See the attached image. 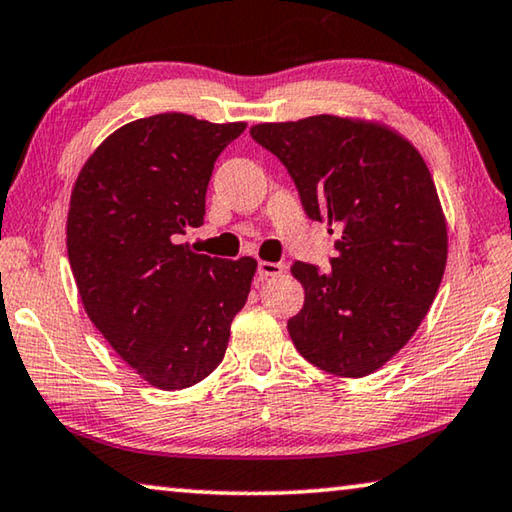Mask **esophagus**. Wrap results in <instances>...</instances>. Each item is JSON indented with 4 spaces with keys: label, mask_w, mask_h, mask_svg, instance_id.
I'll list each match as a JSON object with an SVG mask.
<instances>
[{
    "label": "esophagus",
    "mask_w": 512,
    "mask_h": 512,
    "mask_svg": "<svg viewBox=\"0 0 512 512\" xmlns=\"http://www.w3.org/2000/svg\"><path fill=\"white\" fill-rule=\"evenodd\" d=\"M287 266L282 262H257V276L259 278H273V276H280L282 271H285Z\"/></svg>",
    "instance_id": "obj_1"
}]
</instances>
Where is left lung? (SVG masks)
Listing matches in <instances>:
<instances>
[{
	"label": "left lung",
	"mask_w": 512,
	"mask_h": 512,
	"mask_svg": "<svg viewBox=\"0 0 512 512\" xmlns=\"http://www.w3.org/2000/svg\"><path fill=\"white\" fill-rule=\"evenodd\" d=\"M250 135L287 167L305 216L329 223L331 269L294 262L303 308L287 322L319 370L365 377L407 345L446 269V220L421 154L384 126L317 114Z\"/></svg>",
	"instance_id": "obj_1"
}]
</instances>
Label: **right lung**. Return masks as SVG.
<instances>
[{
    "instance_id": "obj_1",
    "label": "right lung",
    "mask_w": 512,
    "mask_h": 512,
    "mask_svg": "<svg viewBox=\"0 0 512 512\" xmlns=\"http://www.w3.org/2000/svg\"><path fill=\"white\" fill-rule=\"evenodd\" d=\"M243 131L181 112L137 119L75 181L66 246L80 299L114 352L163 391L218 368L248 301L253 257L218 259L179 243L204 223L213 163Z\"/></svg>"
}]
</instances>
